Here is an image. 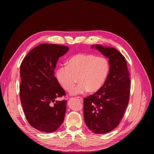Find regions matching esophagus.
I'll use <instances>...</instances> for the list:
<instances>
[{
  "label": "esophagus",
  "instance_id": "34e87169",
  "mask_svg": "<svg viewBox=\"0 0 154 154\" xmlns=\"http://www.w3.org/2000/svg\"><path fill=\"white\" fill-rule=\"evenodd\" d=\"M77 98L80 100L81 102H82L83 101V99H82V97H77Z\"/></svg>",
  "mask_w": 154,
  "mask_h": 154
}]
</instances>
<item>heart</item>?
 <instances>
[{
    "label": "heart",
    "instance_id": "obj_1",
    "mask_svg": "<svg viewBox=\"0 0 154 154\" xmlns=\"http://www.w3.org/2000/svg\"><path fill=\"white\" fill-rule=\"evenodd\" d=\"M110 70L109 60L94 54L80 53L73 55L56 71V77L63 89L70 92L76 82L79 84L72 94H81L88 91L96 92L103 87ZM77 80H76V79Z\"/></svg>",
    "mask_w": 154,
    "mask_h": 154
}]
</instances>
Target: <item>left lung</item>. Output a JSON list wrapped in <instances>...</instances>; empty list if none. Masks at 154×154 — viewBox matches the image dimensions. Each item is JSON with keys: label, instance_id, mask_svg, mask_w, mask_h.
Listing matches in <instances>:
<instances>
[{"label": "left lung", "instance_id": "obj_1", "mask_svg": "<svg viewBox=\"0 0 154 154\" xmlns=\"http://www.w3.org/2000/svg\"><path fill=\"white\" fill-rule=\"evenodd\" d=\"M96 48L109 58V73L100 90L84 97L83 115L91 131L106 134L119 124L128 104L130 74L125 58L117 49L100 45Z\"/></svg>", "mask_w": 154, "mask_h": 154}]
</instances>
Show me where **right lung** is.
Wrapping results in <instances>:
<instances>
[{"label":"right lung","instance_id":"right-lung-1","mask_svg":"<svg viewBox=\"0 0 154 154\" xmlns=\"http://www.w3.org/2000/svg\"><path fill=\"white\" fill-rule=\"evenodd\" d=\"M67 46L42 44L31 49L22 60L20 74V98L26 119L31 127L44 132L57 130L64 120L67 100L54 70Z\"/></svg>","mask_w":154,"mask_h":154}]
</instances>
